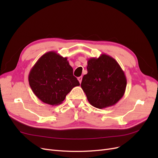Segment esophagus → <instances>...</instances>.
Here are the masks:
<instances>
[{"label": "esophagus", "mask_w": 158, "mask_h": 158, "mask_svg": "<svg viewBox=\"0 0 158 158\" xmlns=\"http://www.w3.org/2000/svg\"><path fill=\"white\" fill-rule=\"evenodd\" d=\"M78 80L79 81V82L81 84V82H82V76H80V77H78Z\"/></svg>", "instance_id": "obj_1"}]
</instances>
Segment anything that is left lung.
Segmentation results:
<instances>
[{
  "label": "left lung",
  "mask_w": 158,
  "mask_h": 158,
  "mask_svg": "<svg viewBox=\"0 0 158 158\" xmlns=\"http://www.w3.org/2000/svg\"><path fill=\"white\" fill-rule=\"evenodd\" d=\"M88 73L81 87L92 106L104 109L116 104L125 94L127 78L117 60L106 54L88 60Z\"/></svg>",
  "instance_id": "obj_1"
}]
</instances>
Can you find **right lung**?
<instances>
[{"instance_id": "obj_1", "label": "right lung", "mask_w": 158, "mask_h": 158, "mask_svg": "<svg viewBox=\"0 0 158 158\" xmlns=\"http://www.w3.org/2000/svg\"><path fill=\"white\" fill-rule=\"evenodd\" d=\"M28 80L33 92L45 103L57 106L80 83L73 75L67 57L55 51L47 52L31 68Z\"/></svg>"}]
</instances>
